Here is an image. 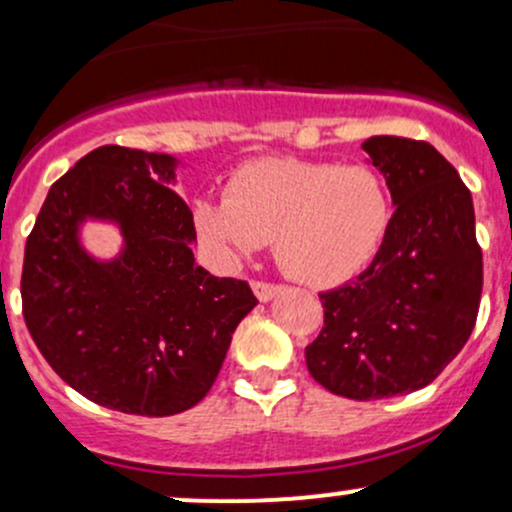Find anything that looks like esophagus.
<instances>
[{
	"instance_id": "34e87169",
	"label": "esophagus",
	"mask_w": 512,
	"mask_h": 512,
	"mask_svg": "<svg viewBox=\"0 0 512 512\" xmlns=\"http://www.w3.org/2000/svg\"><path fill=\"white\" fill-rule=\"evenodd\" d=\"M252 291H255V296L260 298L262 303H267L272 301L276 293H279V286L267 284V281H252Z\"/></svg>"
}]
</instances>
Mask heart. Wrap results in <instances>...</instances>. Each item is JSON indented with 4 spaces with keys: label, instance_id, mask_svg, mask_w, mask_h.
<instances>
[{
    "label": "heart",
    "instance_id": "obj_1",
    "mask_svg": "<svg viewBox=\"0 0 512 512\" xmlns=\"http://www.w3.org/2000/svg\"><path fill=\"white\" fill-rule=\"evenodd\" d=\"M202 236L228 260H245L274 238V257L308 286L349 281L378 255L392 199L375 168L301 158H262L238 168L226 197L195 207Z\"/></svg>",
    "mask_w": 512,
    "mask_h": 512
}]
</instances>
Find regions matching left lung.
Segmentation results:
<instances>
[{
  "label": "left lung",
  "mask_w": 512,
  "mask_h": 512,
  "mask_svg": "<svg viewBox=\"0 0 512 512\" xmlns=\"http://www.w3.org/2000/svg\"><path fill=\"white\" fill-rule=\"evenodd\" d=\"M363 151L395 214L366 272L320 293L325 327L305 346L317 383L358 402L433 383L467 344L484 284L472 195L457 170L416 139L370 137Z\"/></svg>",
  "instance_id": "left-lung-1"
}]
</instances>
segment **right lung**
I'll return each mask as SVG.
<instances>
[{
    "label": "right lung",
    "mask_w": 512,
    "mask_h": 512,
    "mask_svg": "<svg viewBox=\"0 0 512 512\" xmlns=\"http://www.w3.org/2000/svg\"><path fill=\"white\" fill-rule=\"evenodd\" d=\"M178 158L101 146L50 187L21 274L23 320L52 370L101 407L173 416L214 385L248 281L219 279L192 255V211L170 185ZM115 222L123 250L96 261L88 219Z\"/></svg>",
    "instance_id": "obj_1"
}]
</instances>
